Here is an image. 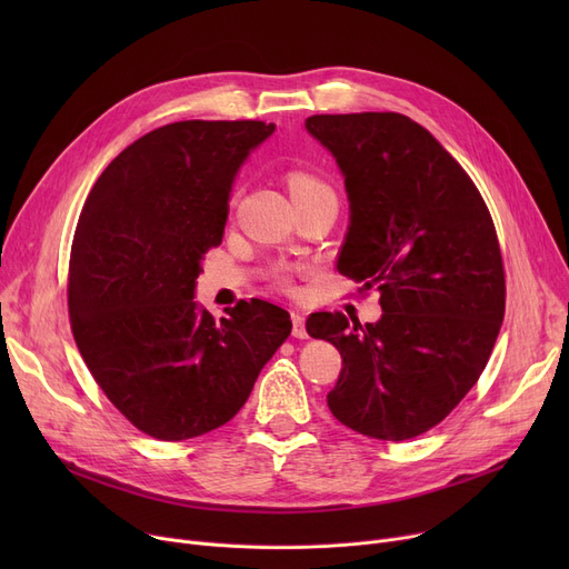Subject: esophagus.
I'll return each mask as SVG.
<instances>
[{"label":"esophagus","mask_w":569,"mask_h":569,"mask_svg":"<svg viewBox=\"0 0 569 569\" xmlns=\"http://www.w3.org/2000/svg\"><path fill=\"white\" fill-rule=\"evenodd\" d=\"M292 337L295 339H307L309 337L302 313H292Z\"/></svg>","instance_id":"34e87169"}]
</instances>
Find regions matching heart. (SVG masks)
<instances>
[{"mask_svg":"<svg viewBox=\"0 0 569 569\" xmlns=\"http://www.w3.org/2000/svg\"><path fill=\"white\" fill-rule=\"evenodd\" d=\"M313 184H318V182H316V179L307 177V174H292V177H290V191L305 189V187H313Z\"/></svg>","mask_w":569,"mask_h":569,"instance_id":"1","label":"heart"}]
</instances>
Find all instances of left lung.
I'll return each mask as SVG.
<instances>
[{"label":"left lung","mask_w":569,"mask_h":569,"mask_svg":"<svg viewBox=\"0 0 569 569\" xmlns=\"http://www.w3.org/2000/svg\"><path fill=\"white\" fill-rule=\"evenodd\" d=\"M343 174L350 223L339 272L380 292L376 322L313 313L307 332L343 369L327 406L348 429L408 440L442 422L485 371L505 316L489 209L466 170L399 112L305 122Z\"/></svg>","instance_id":"1"}]
</instances>
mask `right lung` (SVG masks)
Masks as SVG:
<instances>
[{
	"label": "right lung",
	"instance_id": "right-lung-1",
	"mask_svg": "<svg viewBox=\"0 0 569 569\" xmlns=\"http://www.w3.org/2000/svg\"><path fill=\"white\" fill-rule=\"evenodd\" d=\"M274 129L253 119L159 127L84 200L69 264L73 339L106 397L147 436L187 440L230 422L292 330L288 311L262 300L221 320L193 300L234 177Z\"/></svg>",
	"mask_w": 569,
	"mask_h": 569
}]
</instances>
